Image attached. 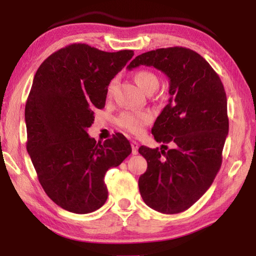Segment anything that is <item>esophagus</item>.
<instances>
[{"instance_id": "1", "label": "esophagus", "mask_w": 256, "mask_h": 256, "mask_svg": "<svg viewBox=\"0 0 256 256\" xmlns=\"http://www.w3.org/2000/svg\"><path fill=\"white\" fill-rule=\"evenodd\" d=\"M131 146H132V154H138V144L136 141H132L131 142Z\"/></svg>"}]
</instances>
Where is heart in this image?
Masks as SVG:
<instances>
[{"label":"heart","instance_id":"1","mask_svg":"<svg viewBox=\"0 0 256 256\" xmlns=\"http://www.w3.org/2000/svg\"><path fill=\"white\" fill-rule=\"evenodd\" d=\"M134 78H136L138 86L146 94L154 92L159 86L158 76L149 70L138 71ZM116 84H118V79H112L110 84H108V97H112ZM152 118L154 115L150 110H126L118 116V124L120 128H122L125 131L132 133L134 136H140V134L144 133V130L146 125L152 122Z\"/></svg>","mask_w":256,"mask_h":256}]
</instances>
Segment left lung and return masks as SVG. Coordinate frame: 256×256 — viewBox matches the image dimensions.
Returning a JSON list of instances; mask_svg holds the SVG:
<instances>
[{
    "label": "left lung",
    "instance_id": "8db88e82",
    "mask_svg": "<svg viewBox=\"0 0 256 256\" xmlns=\"http://www.w3.org/2000/svg\"><path fill=\"white\" fill-rule=\"evenodd\" d=\"M140 66L158 68L170 79V98L151 132L156 141L174 148H138L148 162L138 190L151 209L180 214L206 192L222 167L229 130L226 92L210 64L186 47L146 52L128 68Z\"/></svg>",
    "mask_w": 256,
    "mask_h": 256
}]
</instances>
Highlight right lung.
I'll use <instances>...</instances> for the list:
<instances>
[{"mask_svg":"<svg viewBox=\"0 0 256 256\" xmlns=\"http://www.w3.org/2000/svg\"><path fill=\"white\" fill-rule=\"evenodd\" d=\"M133 55L71 44L50 55L34 74L24 110L27 151L45 193L64 210L82 214L102 206L106 172L132 152L123 134L102 144L86 128L94 110L105 107L110 80Z\"/></svg>","mask_w":256,"mask_h":256,"instance_id":"obj_1","label":"right lung"}]
</instances>
